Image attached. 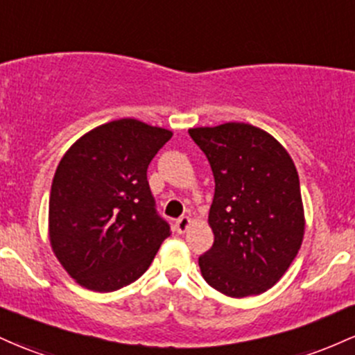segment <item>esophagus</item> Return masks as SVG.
<instances>
[{
    "label": "esophagus",
    "mask_w": 355,
    "mask_h": 355,
    "mask_svg": "<svg viewBox=\"0 0 355 355\" xmlns=\"http://www.w3.org/2000/svg\"><path fill=\"white\" fill-rule=\"evenodd\" d=\"M190 224H192L190 217H180V219L175 222V227H177V232L184 234V232H187V229L190 227Z\"/></svg>",
    "instance_id": "1"
}]
</instances>
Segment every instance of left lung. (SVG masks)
<instances>
[{"mask_svg": "<svg viewBox=\"0 0 355 355\" xmlns=\"http://www.w3.org/2000/svg\"><path fill=\"white\" fill-rule=\"evenodd\" d=\"M216 180L212 248L198 258L210 286L231 298L261 295L282 279L305 234L298 171L278 139L246 123L189 130Z\"/></svg>", "mask_w": 355, "mask_h": 355, "instance_id": "1", "label": "left lung"}]
</instances>
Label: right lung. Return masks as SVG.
<instances>
[{
  "instance_id": "1",
  "label": "right lung",
  "mask_w": 355,
  "mask_h": 355,
  "mask_svg": "<svg viewBox=\"0 0 355 355\" xmlns=\"http://www.w3.org/2000/svg\"><path fill=\"white\" fill-rule=\"evenodd\" d=\"M171 136L143 121L116 119L80 136L62 157L50 190L49 237L80 286L107 293L136 282L170 236L146 170Z\"/></svg>"
}]
</instances>
